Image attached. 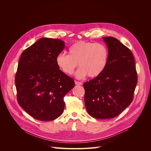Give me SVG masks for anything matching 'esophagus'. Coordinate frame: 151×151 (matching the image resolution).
<instances>
[{
  "label": "esophagus",
  "instance_id": "1",
  "mask_svg": "<svg viewBox=\"0 0 151 151\" xmlns=\"http://www.w3.org/2000/svg\"><path fill=\"white\" fill-rule=\"evenodd\" d=\"M75 84L76 85H82V83L81 82H79V81H75Z\"/></svg>",
  "mask_w": 151,
  "mask_h": 151
}]
</instances>
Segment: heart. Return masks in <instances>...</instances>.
<instances>
[{
    "mask_svg": "<svg viewBox=\"0 0 151 151\" xmlns=\"http://www.w3.org/2000/svg\"><path fill=\"white\" fill-rule=\"evenodd\" d=\"M109 58L108 47L100 43L80 41L69 48V54L61 52L56 57V63L63 73L71 75L80 67L76 77L83 79L99 76L105 69Z\"/></svg>",
    "mask_w": 151,
    "mask_h": 151,
    "instance_id": "obj_1",
    "label": "heart"
}]
</instances>
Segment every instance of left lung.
Listing matches in <instances>:
<instances>
[{
  "mask_svg": "<svg viewBox=\"0 0 151 151\" xmlns=\"http://www.w3.org/2000/svg\"><path fill=\"white\" fill-rule=\"evenodd\" d=\"M103 38L109 51L107 65L99 76L83 84L87 111L99 119L115 117L129 106L138 82L131 51L114 37Z\"/></svg>",
  "mask_w": 151,
  "mask_h": 151,
  "instance_id": "obj_1",
  "label": "left lung"
}]
</instances>
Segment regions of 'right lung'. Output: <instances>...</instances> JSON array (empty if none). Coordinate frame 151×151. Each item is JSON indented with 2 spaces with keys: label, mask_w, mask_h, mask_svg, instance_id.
<instances>
[{
  "label": "right lung",
  "mask_w": 151,
  "mask_h": 151,
  "mask_svg": "<svg viewBox=\"0 0 151 151\" xmlns=\"http://www.w3.org/2000/svg\"><path fill=\"white\" fill-rule=\"evenodd\" d=\"M58 38H42L21 55L15 85L17 100L30 116L53 121L63 113V97L75 86L74 80L59 70L57 55L65 47Z\"/></svg>",
  "instance_id": "1"
}]
</instances>
